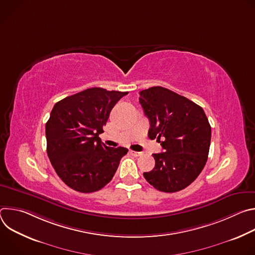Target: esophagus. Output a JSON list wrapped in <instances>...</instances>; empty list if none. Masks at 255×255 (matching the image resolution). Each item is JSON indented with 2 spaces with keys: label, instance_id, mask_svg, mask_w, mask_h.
Returning <instances> with one entry per match:
<instances>
[{
  "label": "esophagus",
  "instance_id": "esophagus-1",
  "mask_svg": "<svg viewBox=\"0 0 255 255\" xmlns=\"http://www.w3.org/2000/svg\"><path fill=\"white\" fill-rule=\"evenodd\" d=\"M130 153L133 155V156H140V155H142V152H139V151H133V150H131L130 151Z\"/></svg>",
  "mask_w": 255,
  "mask_h": 255
}]
</instances>
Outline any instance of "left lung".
<instances>
[{
  "mask_svg": "<svg viewBox=\"0 0 255 255\" xmlns=\"http://www.w3.org/2000/svg\"><path fill=\"white\" fill-rule=\"evenodd\" d=\"M148 137L157 139L164 152L153 153L155 166L143 175L156 190L175 193L186 189L203 170L209 154L211 126L199 105L162 87L140 93Z\"/></svg>",
  "mask_w": 255,
  "mask_h": 255,
  "instance_id": "8db88e82",
  "label": "left lung"
}]
</instances>
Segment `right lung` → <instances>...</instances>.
I'll list each match as a JSON object with an SVG mask.
<instances>
[{
    "mask_svg": "<svg viewBox=\"0 0 255 255\" xmlns=\"http://www.w3.org/2000/svg\"><path fill=\"white\" fill-rule=\"evenodd\" d=\"M127 92L92 88L57 102L45 125L47 155L63 183L94 193L113 178L124 147H108L99 135L110 112Z\"/></svg>",
    "mask_w": 255,
    "mask_h": 255,
    "instance_id": "obj_1",
    "label": "right lung"
}]
</instances>
